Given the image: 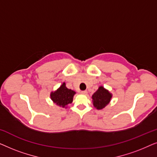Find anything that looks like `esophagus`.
<instances>
[{
	"mask_svg": "<svg viewBox=\"0 0 157 157\" xmlns=\"http://www.w3.org/2000/svg\"><path fill=\"white\" fill-rule=\"evenodd\" d=\"M81 94H86L87 91H86V90H85V91H81Z\"/></svg>",
	"mask_w": 157,
	"mask_h": 157,
	"instance_id": "1",
	"label": "esophagus"
}]
</instances>
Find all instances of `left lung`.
<instances>
[{
	"instance_id": "1",
	"label": "left lung",
	"mask_w": 157,
	"mask_h": 157,
	"mask_svg": "<svg viewBox=\"0 0 157 157\" xmlns=\"http://www.w3.org/2000/svg\"><path fill=\"white\" fill-rule=\"evenodd\" d=\"M112 94L103 86H99L97 91L92 95L93 104L97 109H102L110 102Z\"/></svg>"
}]
</instances>
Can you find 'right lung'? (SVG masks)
Instances as JSON below:
<instances>
[{
	"label": "right lung",
	"instance_id": "right-lung-1",
	"mask_svg": "<svg viewBox=\"0 0 157 157\" xmlns=\"http://www.w3.org/2000/svg\"><path fill=\"white\" fill-rule=\"evenodd\" d=\"M76 92L71 89H68L66 86V83H63L56 91L51 92V98L53 103L59 106L66 108L68 104H71Z\"/></svg>",
	"mask_w": 157,
	"mask_h": 157
}]
</instances>
